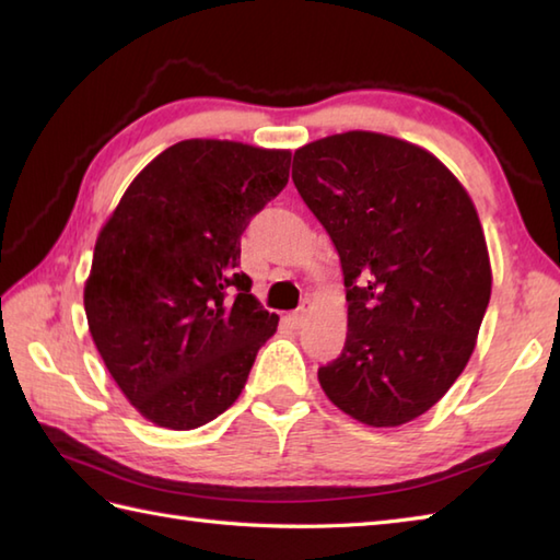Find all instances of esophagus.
<instances>
[{
    "label": "esophagus",
    "instance_id": "obj_1",
    "mask_svg": "<svg viewBox=\"0 0 560 560\" xmlns=\"http://www.w3.org/2000/svg\"><path fill=\"white\" fill-rule=\"evenodd\" d=\"M311 307H313V303L305 299V301L301 303V307H299V311H295V313H291V315H289V319H291V325H293V327H301V325L305 323V317H307V313H311Z\"/></svg>",
    "mask_w": 560,
    "mask_h": 560
}]
</instances>
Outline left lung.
Returning a JSON list of instances; mask_svg holds the SVG:
<instances>
[{"label":"left lung","mask_w":560,"mask_h":560,"mask_svg":"<svg viewBox=\"0 0 560 560\" xmlns=\"http://www.w3.org/2000/svg\"><path fill=\"white\" fill-rule=\"evenodd\" d=\"M293 185L337 247L349 303L319 385L365 425L413 421L464 371L489 307L477 209L433 153L375 132L305 144Z\"/></svg>","instance_id":"1"}]
</instances>
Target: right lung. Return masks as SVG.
<instances>
[{"label": "right lung", "instance_id": "right-lung-1", "mask_svg": "<svg viewBox=\"0 0 560 560\" xmlns=\"http://www.w3.org/2000/svg\"><path fill=\"white\" fill-rule=\"evenodd\" d=\"M291 153L187 139L159 153L96 241L91 337L132 407L192 431L241 397L279 315L249 293L241 235L289 183Z\"/></svg>", "mask_w": 560, "mask_h": 560}]
</instances>
